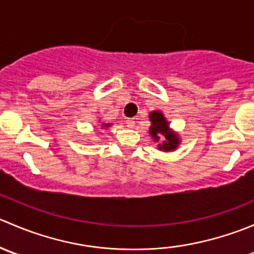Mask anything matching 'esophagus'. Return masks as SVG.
I'll return each instance as SVG.
<instances>
[{"mask_svg": "<svg viewBox=\"0 0 254 254\" xmlns=\"http://www.w3.org/2000/svg\"><path fill=\"white\" fill-rule=\"evenodd\" d=\"M134 125H135L134 119H127V127H134Z\"/></svg>", "mask_w": 254, "mask_h": 254, "instance_id": "34e87169", "label": "esophagus"}]
</instances>
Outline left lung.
<instances>
[{
    "instance_id": "8db88e82",
    "label": "left lung",
    "mask_w": 254,
    "mask_h": 254,
    "mask_svg": "<svg viewBox=\"0 0 254 254\" xmlns=\"http://www.w3.org/2000/svg\"><path fill=\"white\" fill-rule=\"evenodd\" d=\"M151 127L148 134L152 137L153 142H157V148L163 152L176 151L181 145V136L177 131L171 129L170 122L166 119L165 114L161 111H153L148 115Z\"/></svg>"
}]
</instances>
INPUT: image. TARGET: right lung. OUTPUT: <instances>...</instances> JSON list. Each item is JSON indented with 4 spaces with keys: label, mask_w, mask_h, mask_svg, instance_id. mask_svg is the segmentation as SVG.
<instances>
[{
    "label": "right lung",
    "mask_w": 254,
    "mask_h": 254,
    "mask_svg": "<svg viewBox=\"0 0 254 254\" xmlns=\"http://www.w3.org/2000/svg\"><path fill=\"white\" fill-rule=\"evenodd\" d=\"M99 123H101V120H99ZM109 127H112V124H109V123H101V129H107Z\"/></svg>",
    "instance_id": "obj_1"
}]
</instances>
